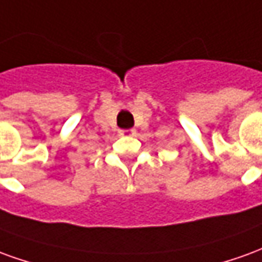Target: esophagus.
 Masks as SVG:
<instances>
[{
    "instance_id": "obj_1",
    "label": "esophagus",
    "mask_w": 262,
    "mask_h": 262,
    "mask_svg": "<svg viewBox=\"0 0 262 262\" xmlns=\"http://www.w3.org/2000/svg\"><path fill=\"white\" fill-rule=\"evenodd\" d=\"M137 134V131H135L134 128H131V129H121L120 131V135H125V137H134Z\"/></svg>"
}]
</instances>
